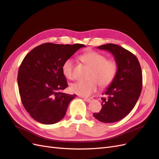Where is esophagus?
Segmentation results:
<instances>
[{"label": "esophagus", "mask_w": 159, "mask_h": 159, "mask_svg": "<svg viewBox=\"0 0 159 159\" xmlns=\"http://www.w3.org/2000/svg\"><path fill=\"white\" fill-rule=\"evenodd\" d=\"M93 98H88V99H87V98H84V101H86L87 102H88V103H89V102H91V101H93Z\"/></svg>", "instance_id": "34e87169"}]
</instances>
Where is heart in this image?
Masks as SVG:
<instances>
[{
  "mask_svg": "<svg viewBox=\"0 0 159 159\" xmlns=\"http://www.w3.org/2000/svg\"><path fill=\"white\" fill-rule=\"evenodd\" d=\"M80 59L91 68L89 80L72 84L70 87L72 93L82 97H89L97 91L98 84L101 88H105L114 80L117 72V64L115 60L107 59L103 54L93 50L84 52L80 56ZM72 59H66L62 66V74L66 79H74Z\"/></svg>",
  "mask_w": 159,
  "mask_h": 159,
  "instance_id": "1",
  "label": "heart"
}]
</instances>
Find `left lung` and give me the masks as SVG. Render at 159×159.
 <instances>
[{"label": "left lung", "mask_w": 159, "mask_h": 159, "mask_svg": "<svg viewBox=\"0 0 159 159\" xmlns=\"http://www.w3.org/2000/svg\"><path fill=\"white\" fill-rule=\"evenodd\" d=\"M97 48L114 56L117 72L105 92L108 97L101 98L102 108L93 116L103 123H113L124 118L135 106L142 88V69L136 56L118 45L107 43Z\"/></svg>", "instance_id": "8db88e82"}]
</instances>
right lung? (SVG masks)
Listing matches in <instances>:
<instances>
[{
	"mask_svg": "<svg viewBox=\"0 0 159 159\" xmlns=\"http://www.w3.org/2000/svg\"><path fill=\"white\" fill-rule=\"evenodd\" d=\"M84 45L46 43L34 48L20 65L17 83L21 102L37 121L54 124L64 117L76 95L60 92L68 87L62 74L65 60Z\"/></svg>",
	"mask_w": 159,
	"mask_h": 159,
	"instance_id": "right-lung-1",
	"label": "right lung"
}]
</instances>
